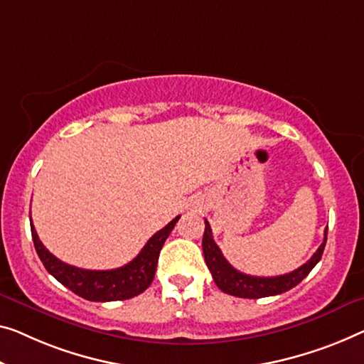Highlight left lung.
Masks as SVG:
<instances>
[{"mask_svg": "<svg viewBox=\"0 0 364 364\" xmlns=\"http://www.w3.org/2000/svg\"><path fill=\"white\" fill-rule=\"evenodd\" d=\"M325 242H327V229L323 234L322 245L317 248V252L312 255V258L309 259L291 273L281 274V276H271V278H262V276H250L235 269L232 264L227 262L222 255L220 248L217 247V243L213 238V230H210L209 222L205 220V229L203 235V252L205 264L213 274L217 287L220 291L227 292V294L243 297V299H259V297H268L283 294V292L292 289L297 286L306 276L311 273L312 268L321 262Z\"/></svg>", "mask_w": 364, "mask_h": 364, "instance_id": "obj_1", "label": "left lung"}]
</instances>
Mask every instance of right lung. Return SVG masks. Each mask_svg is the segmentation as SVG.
<instances>
[{"label": "right lung", "mask_w": 364, "mask_h": 364, "mask_svg": "<svg viewBox=\"0 0 364 364\" xmlns=\"http://www.w3.org/2000/svg\"><path fill=\"white\" fill-rule=\"evenodd\" d=\"M31 217V214H29ZM180 215L175 217L170 224L151 235L150 240L135 257L132 262L116 269H83L72 267L58 259L57 257L43 247V243L37 237V232L31 222L32 240H34L36 252L39 255L43 267L55 278L75 294L83 297L86 301L93 302H109L124 301L130 297L139 296L144 292L154 281L156 263H159L160 250L164 247L168 235L171 234L173 227L176 225Z\"/></svg>", "instance_id": "obj_1"}]
</instances>
